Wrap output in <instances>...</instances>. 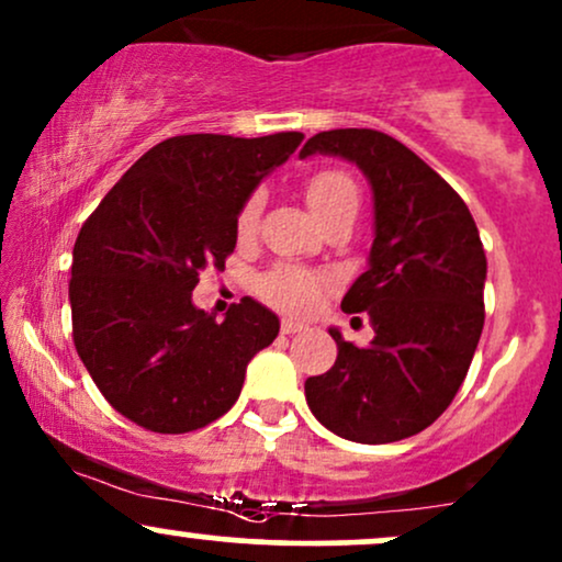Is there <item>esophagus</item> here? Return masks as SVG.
I'll list each match as a JSON object with an SVG mask.
<instances>
[{"instance_id": "34e87169", "label": "esophagus", "mask_w": 562, "mask_h": 562, "mask_svg": "<svg viewBox=\"0 0 562 562\" xmlns=\"http://www.w3.org/2000/svg\"><path fill=\"white\" fill-rule=\"evenodd\" d=\"M301 330H306V325H303V322L282 319V333H285V335H293V333H301Z\"/></svg>"}]
</instances>
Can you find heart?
I'll list each match as a JSON object with an SVG mask.
<instances>
[{
	"label": "heart",
	"mask_w": 562,
	"mask_h": 562,
	"mask_svg": "<svg viewBox=\"0 0 562 562\" xmlns=\"http://www.w3.org/2000/svg\"><path fill=\"white\" fill-rule=\"evenodd\" d=\"M306 195L308 209L317 218H325L327 214H333L335 209L340 205H359V190L353 184V179L344 171H319L314 173L312 179L306 182ZM261 211V198L254 195L245 203V209L240 211V218H237V227L245 235L256 227V218H259ZM327 285L325 277L306 272V269H295V267H282L267 277L263 282V293H267L269 301L280 303L285 308H295V312H306L317 303L322 288Z\"/></svg>",
	"instance_id": "1"
}]
</instances>
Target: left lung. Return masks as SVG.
<instances>
[{
	"instance_id": "1",
	"label": "left lung",
	"mask_w": 562,
	"mask_h": 562,
	"mask_svg": "<svg viewBox=\"0 0 562 562\" xmlns=\"http://www.w3.org/2000/svg\"><path fill=\"white\" fill-rule=\"evenodd\" d=\"M312 156L344 158L370 182L367 272L340 308L370 314L375 338L357 346L330 327L338 359L303 385L308 409L346 441H402L438 420L473 362L486 285L479 227L462 198L389 134L319 132L301 150Z\"/></svg>"
}]
</instances>
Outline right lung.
I'll list each match as a JSON object with an SVG mask.
<instances>
[{
	"instance_id": "1",
	"label": "right lung",
	"mask_w": 562,
	"mask_h": 562,
	"mask_svg": "<svg viewBox=\"0 0 562 562\" xmlns=\"http://www.w3.org/2000/svg\"><path fill=\"white\" fill-rule=\"evenodd\" d=\"M301 139H164L83 222L68 288L74 344L102 396L132 423L156 434L214 423L240 396L250 359L280 333L277 314L250 295L216 322L192 290L205 267H224L248 198Z\"/></svg>"
}]
</instances>
